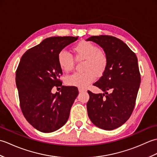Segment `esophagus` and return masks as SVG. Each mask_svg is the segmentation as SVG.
<instances>
[{
    "label": "esophagus",
    "instance_id": "obj_1",
    "mask_svg": "<svg viewBox=\"0 0 157 157\" xmlns=\"http://www.w3.org/2000/svg\"><path fill=\"white\" fill-rule=\"evenodd\" d=\"M78 90H79V92H84L86 91V90L84 89V88H78Z\"/></svg>",
    "mask_w": 157,
    "mask_h": 157
}]
</instances>
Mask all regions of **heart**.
I'll use <instances>...</instances> for the list:
<instances>
[{
    "mask_svg": "<svg viewBox=\"0 0 157 157\" xmlns=\"http://www.w3.org/2000/svg\"><path fill=\"white\" fill-rule=\"evenodd\" d=\"M77 61H84L82 73H75L65 79L69 86L86 88L94 80L96 75L101 77L108 67L107 55L97 46L90 42L81 41L73 47ZM58 63L63 71L69 73L74 67L73 56L64 51L58 55Z\"/></svg>",
    "mask_w": 157,
    "mask_h": 157,
    "instance_id": "1",
    "label": "heart"
}]
</instances>
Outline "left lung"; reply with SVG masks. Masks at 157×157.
Returning <instances> with one entry per match:
<instances>
[{
	"instance_id": "obj_1",
	"label": "left lung",
	"mask_w": 157,
	"mask_h": 157,
	"mask_svg": "<svg viewBox=\"0 0 157 157\" xmlns=\"http://www.w3.org/2000/svg\"><path fill=\"white\" fill-rule=\"evenodd\" d=\"M86 40L101 46L109 61L106 71L93 84L104 93L88 91V115L98 128L113 130L128 121L134 111L141 81L137 56L114 36H93Z\"/></svg>"
}]
</instances>
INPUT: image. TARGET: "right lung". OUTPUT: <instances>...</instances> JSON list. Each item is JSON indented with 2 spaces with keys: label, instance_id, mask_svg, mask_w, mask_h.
I'll return each instance as SVG.
<instances>
[{
  "label": "right lung",
  "instance_id": "right-lung-1",
  "mask_svg": "<svg viewBox=\"0 0 157 157\" xmlns=\"http://www.w3.org/2000/svg\"><path fill=\"white\" fill-rule=\"evenodd\" d=\"M78 38H46L28 50L20 60L15 75L20 107L26 120L40 132H55L69 119L79 92L75 86H62L59 79L63 72L58 63V55ZM54 86L61 87V91L52 94Z\"/></svg>",
  "mask_w": 157,
  "mask_h": 157
}]
</instances>
